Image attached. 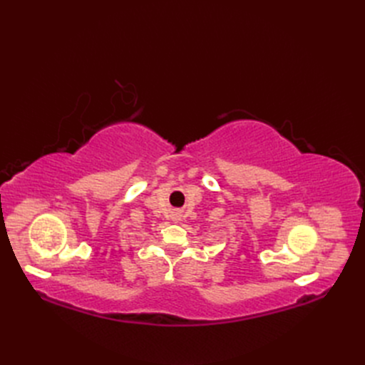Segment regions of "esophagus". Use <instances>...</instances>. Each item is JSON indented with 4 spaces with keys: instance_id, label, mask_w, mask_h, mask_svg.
<instances>
[{
    "instance_id": "34e87169",
    "label": "esophagus",
    "mask_w": 365,
    "mask_h": 365,
    "mask_svg": "<svg viewBox=\"0 0 365 365\" xmlns=\"http://www.w3.org/2000/svg\"><path fill=\"white\" fill-rule=\"evenodd\" d=\"M172 220L175 221V222H178V221L181 220V217H180V214H177V212H175V214H172Z\"/></svg>"
}]
</instances>
